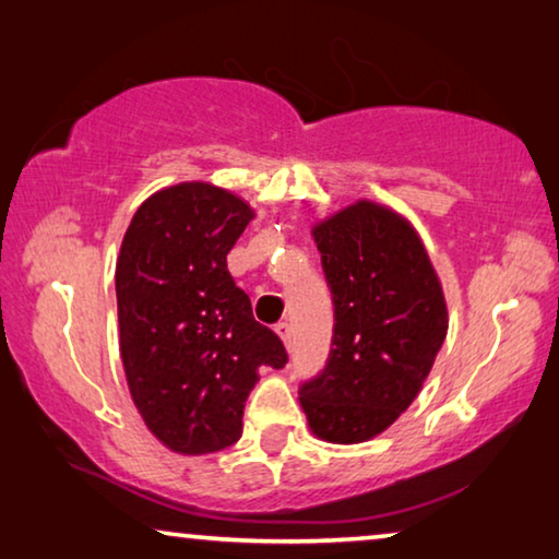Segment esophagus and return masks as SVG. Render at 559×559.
<instances>
[{"instance_id":"34e87169","label":"esophagus","mask_w":559,"mask_h":559,"mask_svg":"<svg viewBox=\"0 0 559 559\" xmlns=\"http://www.w3.org/2000/svg\"><path fill=\"white\" fill-rule=\"evenodd\" d=\"M276 333L281 335L283 345H286V348L290 350V335H294V333H290V325H288V323H278V325H276Z\"/></svg>"}]
</instances>
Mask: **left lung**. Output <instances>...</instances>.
<instances>
[{"label":"left lung","instance_id":"1","mask_svg":"<svg viewBox=\"0 0 559 559\" xmlns=\"http://www.w3.org/2000/svg\"><path fill=\"white\" fill-rule=\"evenodd\" d=\"M333 296L325 368L298 388L308 428L338 445L376 438L407 411L448 333L438 273L411 221L356 201L313 226Z\"/></svg>","mask_w":559,"mask_h":559}]
</instances>
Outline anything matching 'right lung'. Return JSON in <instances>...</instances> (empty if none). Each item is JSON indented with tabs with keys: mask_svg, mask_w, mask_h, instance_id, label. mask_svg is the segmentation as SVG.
I'll return each instance as SVG.
<instances>
[{
	"mask_svg": "<svg viewBox=\"0 0 559 559\" xmlns=\"http://www.w3.org/2000/svg\"><path fill=\"white\" fill-rule=\"evenodd\" d=\"M253 218L231 191L186 181L141 203L117 259L119 348L146 428L174 453L203 455L241 438L259 368L288 353L253 318L226 265Z\"/></svg>",
	"mask_w": 559,
	"mask_h": 559,
	"instance_id": "1",
	"label": "right lung"
}]
</instances>
